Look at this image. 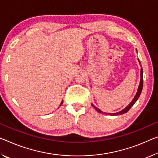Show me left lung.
<instances>
[{
  "label": "left lung",
  "instance_id": "obj_1",
  "mask_svg": "<svg viewBox=\"0 0 158 158\" xmlns=\"http://www.w3.org/2000/svg\"><path fill=\"white\" fill-rule=\"evenodd\" d=\"M143 69H142V68H141V80H140V84H139V88H138V91H137V92H136V96H134V99L132 100V101H131V102H130L128 106L125 107V108H124V110H122V111H120V112H116V113H112V114L107 113V114H111V115H119V114H124V113H127V112L129 110V109L131 108V107L134 106V104L135 103V102H136L137 101L138 98H139V96H140V95H141V91H142V89H143ZM91 106H93V107H94V108L95 110H96L97 112H100V113L106 114V112H102V111L101 110L98 108V107H96V106H94V105L91 104Z\"/></svg>",
  "mask_w": 158,
  "mask_h": 158
}]
</instances>
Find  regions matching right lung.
I'll return each instance as SVG.
<instances>
[{
	"label": "right lung",
	"mask_w": 158,
	"mask_h": 158,
	"mask_svg": "<svg viewBox=\"0 0 158 158\" xmlns=\"http://www.w3.org/2000/svg\"><path fill=\"white\" fill-rule=\"evenodd\" d=\"M62 102H62H62H61V103H60V106H61V105L62 104Z\"/></svg>",
	"instance_id": "add662e5"
}]
</instances>
